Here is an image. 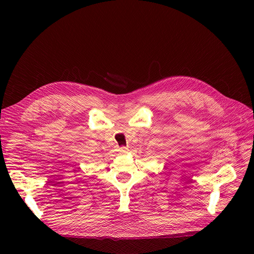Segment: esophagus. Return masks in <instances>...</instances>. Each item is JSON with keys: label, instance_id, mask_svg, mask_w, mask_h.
Returning a JSON list of instances; mask_svg holds the SVG:
<instances>
[{"label": "esophagus", "instance_id": "34e87169", "mask_svg": "<svg viewBox=\"0 0 254 254\" xmlns=\"http://www.w3.org/2000/svg\"><path fill=\"white\" fill-rule=\"evenodd\" d=\"M120 150H121V152H126V151L127 150V148L125 147V146H122V147L120 148Z\"/></svg>", "mask_w": 254, "mask_h": 254}]
</instances>
